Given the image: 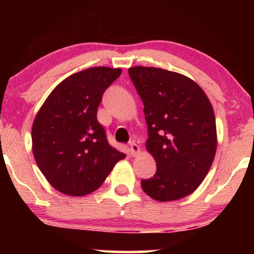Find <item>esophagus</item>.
<instances>
[{
	"mask_svg": "<svg viewBox=\"0 0 254 254\" xmlns=\"http://www.w3.org/2000/svg\"><path fill=\"white\" fill-rule=\"evenodd\" d=\"M139 151H141V149H139V147L137 145L135 142H131L130 143V153L131 155H137V154H139Z\"/></svg>",
	"mask_w": 254,
	"mask_h": 254,
	"instance_id": "obj_1",
	"label": "esophagus"
}]
</instances>
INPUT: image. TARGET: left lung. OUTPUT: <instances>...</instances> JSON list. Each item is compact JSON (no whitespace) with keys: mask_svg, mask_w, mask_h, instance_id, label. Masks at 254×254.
Listing matches in <instances>:
<instances>
[{"mask_svg":"<svg viewBox=\"0 0 254 254\" xmlns=\"http://www.w3.org/2000/svg\"><path fill=\"white\" fill-rule=\"evenodd\" d=\"M127 71L143 101L145 148L156 162V173L142 180V189L157 202L182 199L202 184L216 154L212 105L193 80L179 72L154 66Z\"/></svg>","mask_w":254,"mask_h":254,"instance_id":"left-lung-1","label":"left lung"}]
</instances>
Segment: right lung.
Masks as SVG:
<instances>
[{"label":"right lung","mask_w":254,"mask_h":254,"mask_svg":"<svg viewBox=\"0 0 254 254\" xmlns=\"http://www.w3.org/2000/svg\"><path fill=\"white\" fill-rule=\"evenodd\" d=\"M121 68L95 66L58 83L32 125V150L44 177L66 196H86L101 186L121 153L107 142L97 111Z\"/></svg>","instance_id":"obj_1"}]
</instances>
